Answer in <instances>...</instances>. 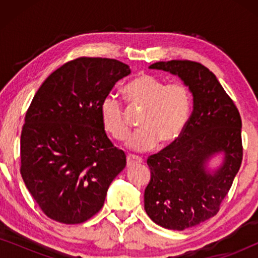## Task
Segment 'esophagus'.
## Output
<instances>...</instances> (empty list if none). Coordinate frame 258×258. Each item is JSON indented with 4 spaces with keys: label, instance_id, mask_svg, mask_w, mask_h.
<instances>
[{
    "label": "esophagus",
    "instance_id": "esophagus-1",
    "mask_svg": "<svg viewBox=\"0 0 258 258\" xmlns=\"http://www.w3.org/2000/svg\"><path fill=\"white\" fill-rule=\"evenodd\" d=\"M142 162V158L135 156V155H128V156H126V164H128V167H134V165L141 164Z\"/></svg>",
    "mask_w": 258,
    "mask_h": 258
}]
</instances>
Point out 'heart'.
<instances>
[{
  "mask_svg": "<svg viewBox=\"0 0 258 258\" xmlns=\"http://www.w3.org/2000/svg\"><path fill=\"white\" fill-rule=\"evenodd\" d=\"M124 94L133 103L146 107L140 125L125 146L133 151L151 150L158 143L167 146L177 141L184 132L191 114L192 97L182 82L167 83L149 74H140L124 87ZM100 117L104 129L115 140H124L129 133L123 105L108 95L100 103Z\"/></svg>",
  "mask_w": 258,
  "mask_h": 258,
  "instance_id": "obj_1",
  "label": "heart"
}]
</instances>
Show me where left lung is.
<instances>
[{"instance_id":"8db88e82","label":"left lung","mask_w":258,"mask_h":258,"mask_svg":"<svg viewBox=\"0 0 258 258\" xmlns=\"http://www.w3.org/2000/svg\"><path fill=\"white\" fill-rule=\"evenodd\" d=\"M149 69L178 76L192 95V112L177 141L151 155L144 210L155 223L184 230L215 216L242 163V121L209 69L192 61L156 62ZM221 156L217 167H209Z\"/></svg>"}]
</instances>
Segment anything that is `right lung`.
Returning <instances> with one entry per match:
<instances>
[{"mask_svg":"<svg viewBox=\"0 0 258 258\" xmlns=\"http://www.w3.org/2000/svg\"><path fill=\"white\" fill-rule=\"evenodd\" d=\"M129 66L80 57L50 74L31 101L21 134V175L42 211L79 224L98 213L126 164L100 117V103Z\"/></svg>","mask_w":258,"mask_h":258,"instance_id":"add662e5","label":"right lung"}]
</instances>
